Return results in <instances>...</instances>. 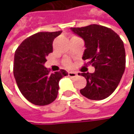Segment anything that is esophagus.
<instances>
[{
	"label": "esophagus",
	"instance_id": "obj_1",
	"mask_svg": "<svg viewBox=\"0 0 134 134\" xmlns=\"http://www.w3.org/2000/svg\"><path fill=\"white\" fill-rule=\"evenodd\" d=\"M77 76H78V74L76 72H68V76H70L71 78H75Z\"/></svg>",
	"mask_w": 134,
	"mask_h": 134
}]
</instances>
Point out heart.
<instances>
[{
	"label": "heart",
	"instance_id": "obj_1",
	"mask_svg": "<svg viewBox=\"0 0 134 134\" xmlns=\"http://www.w3.org/2000/svg\"><path fill=\"white\" fill-rule=\"evenodd\" d=\"M64 64H65V65L67 67H70L71 66V63H70V62H69V61H66Z\"/></svg>",
	"mask_w": 134,
	"mask_h": 134
}]
</instances>
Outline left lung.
Masks as SVG:
<instances>
[{
    "mask_svg": "<svg viewBox=\"0 0 134 134\" xmlns=\"http://www.w3.org/2000/svg\"><path fill=\"white\" fill-rule=\"evenodd\" d=\"M71 30L85 42L82 59L95 67L93 73H81L87 80L81 94L91 100L106 99L117 87L125 69L122 40L113 30L98 24L71 27Z\"/></svg>",
    "mask_w": 134,
    "mask_h": 134,
    "instance_id": "left-lung-1",
    "label": "left lung"
}]
</instances>
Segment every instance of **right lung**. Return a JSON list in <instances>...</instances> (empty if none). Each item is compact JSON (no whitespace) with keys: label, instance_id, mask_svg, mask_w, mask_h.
Here are the masks:
<instances>
[{"label":"right lung","instance_id":"obj_1","mask_svg":"<svg viewBox=\"0 0 134 134\" xmlns=\"http://www.w3.org/2000/svg\"><path fill=\"white\" fill-rule=\"evenodd\" d=\"M40 32L22 41L15 53L13 72L17 85L30 102L44 106L57 98L58 82L67 72L64 70L50 73L44 67L46 57L53 52L54 39L62 33Z\"/></svg>","mask_w":134,"mask_h":134}]
</instances>
